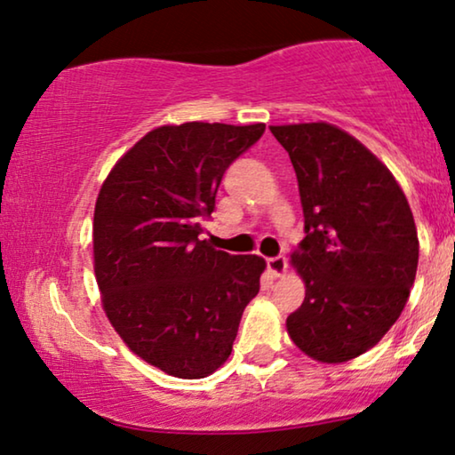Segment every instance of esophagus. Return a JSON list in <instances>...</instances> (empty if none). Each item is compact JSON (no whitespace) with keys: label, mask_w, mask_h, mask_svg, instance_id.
Instances as JSON below:
<instances>
[{"label":"esophagus","mask_w":455,"mask_h":455,"mask_svg":"<svg viewBox=\"0 0 455 455\" xmlns=\"http://www.w3.org/2000/svg\"><path fill=\"white\" fill-rule=\"evenodd\" d=\"M267 267H269V271L273 273L275 277H282L285 271H288V259L285 257H273L267 260Z\"/></svg>","instance_id":"1"}]
</instances>
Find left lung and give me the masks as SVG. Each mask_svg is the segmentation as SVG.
Returning <instances> with one entry per match:
<instances>
[{
  "mask_svg": "<svg viewBox=\"0 0 455 455\" xmlns=\"http://www.w3.org/2000/svg\"><path fill=\"white\" fill-rule=\"evenodd\" d=\"M269 128L294 165L307 234L291 254L307 296L285 325L310 358L346 363L371 350L406 307L419 267L412 211L387 167L344 130Z\"/></svg>",
  "mask_w": 455,
  "mask_h": 455,
  "instance_id": "8db88e82",
  "label": "left lung"
}]
</instances>
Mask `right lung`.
Returning a JSON list of instances; mask_svg holds the SVG:
<instances>
[{
  "mask_svg": "<svg viewBox=\"0 0 455 455\" xmlns=\"http://www.w3.org/2000/svg\"><path fill=\"white\" fill-rule=\"evenodd\" d=\"M265 124L186 122L142 136L99 190L95 277L105 315L136 356L180 379L226 363L265 260L215 251L203 221L223 173Z\"/></svg>",
  "mask_w": 455,
  "mask_h": 455,
  "instance_id": "add662e5",
  "label": "right lung"
}]
</instances>
